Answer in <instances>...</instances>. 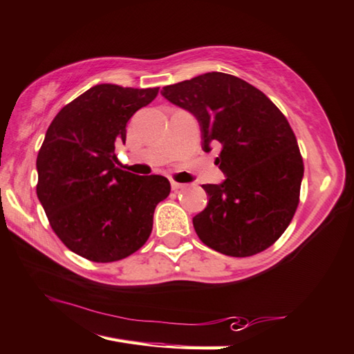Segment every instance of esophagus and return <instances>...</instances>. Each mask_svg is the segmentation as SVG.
<instances>
[{
	"label": "esophagus",
	"instance_id": "esophagus-1",
	"mask_svg": "<svg viewBox=\"0 0 354 354\" xmlns=\"http://www.w3.org/2000/svg\"><path fill=\"white\" fill-rule=\"evenodd\" d=\"M171 189H173V190H181V189H185V184L176 183V181H171Z\"/></svg>",
	"mask_w": 354,
	"mask_h": 354
}]
</instances>
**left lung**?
<instances>
[{
    "mask_svg": "<svg viewBox=\"0 0 354 354\" xmlns=\"http://www.w3.org/2000/svg\"><path fill=\"white\" fill-rule=\"evenodd\" d=\"M162 95L198 119L204 151L221 144L215 164L226 181L203 185L209 203L194 218L199 240L229 257L272 246L297 210L304 178V159L285 114L260 89L224 73L164 86Z\"/></svg>",
    "mask_w": 354,
    "mask_h": 354,
    "instance_id": "obj_1",
    "label": "left lung"
}]
</instances>
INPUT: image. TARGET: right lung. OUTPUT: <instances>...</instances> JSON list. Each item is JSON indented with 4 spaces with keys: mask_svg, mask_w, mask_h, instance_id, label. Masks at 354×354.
Returning a JSON list of instances; mask_svg holds the SVG:
<instances>
[{
    "mask_svg": "<svg viewBox=\"0 0 354 354\" xmlns=\"http://www.w3.org/2000/svg\"><path fill=\"white\" fill-rule=\"evenodd\" d=\"M158 93L111 83L89 88L55 115L38 151L37 196L50 227L89 261H118L142 248L158 203L170 195L167 178L115 167V140H125L127 122Z\"/></svg>",
    "mask_w": 354,
    "mask_h": 354,
    "instance_id": "obj_1",
    "label": "right lung"
}]
</instances>
